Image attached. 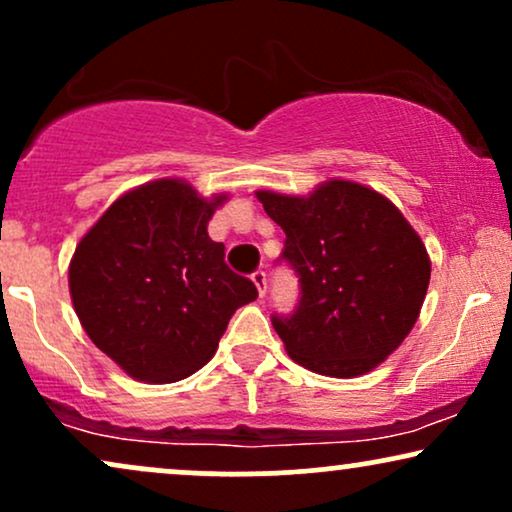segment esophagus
Wrapping results in <instances>:
<instances>
[{
	"label": "esophagus",
	"mask_w": 512,
	"mask_h": 512,
	"mask_svg": "<svg viewBox=\"0 0 512 512\" xmlns=\"http://www.w3.org/2000/svg\"><path fill=\"white\" fill-rule=\"evenodd\" d=\"M250 278H252V283L257 286V290H260V295L264 297V293H267V274H264V269H255Z\"/></svg>",
	"instance_id": "34e87169"
}]
</instances>
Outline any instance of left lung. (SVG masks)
I'll return each instance as SVG.
<instances>
[{"mask_svg": "<svg viewBox=\"0 0 512 512\" xmlns=\"http://www.w3.org/2000/svg\"><path fill=\"white\" fill-rule=\"evenodd\" d=\"M286 231L278 262L300 281L293 314L271 316L290 359L321 375L368 373L404 342L430 283V257L378 191L333 179L312 196L257 193Z\"/></svg>", "mask_w": 512, "mask_h": 512, "instance_id": "1", "label": "left lung"}]
</instances>
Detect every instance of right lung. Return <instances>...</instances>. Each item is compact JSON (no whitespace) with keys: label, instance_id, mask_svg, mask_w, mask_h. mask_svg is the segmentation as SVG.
<instances>
[{"label":"right lung","instance_id":"1","mask_svg":"<svg viewBox=\"0 0 512 512\" xmlns=\"http://www.w3.org/2000/svg\"><path fill=\"white\" fill-rule=\"evenodd\" d=\"M222 203L179 179L151 181L115 200L75 248L68 281L82 328L132 378L196 373L236 309L257 297L208 236Z\"/></svg>","mask_w":512,"mask_h":512}]
</instances>
